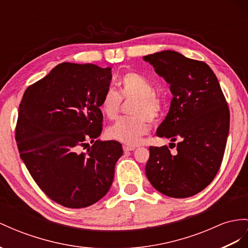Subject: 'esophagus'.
I'll list each match as a JSON object with an SVG mask.
<instances>
[{"label":"esophagus","mask_w":248,"mask_h":248,"mask_svg":"<svg viewBox=\"0 0 248 248\" xmlns=\"http://www.w3.org/2000/svg\"><path fill=\"white\" fill-rule=\"evenodd\" d=\"M123 149H124V152H129V151L135 150V147H131V145H124Z\"/></svg>","instance_id":"1"}]
</instances>
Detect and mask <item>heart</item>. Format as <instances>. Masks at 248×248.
Returning a JSON list of instances; mask_svg holds the SVG:
<instances>
[{
	"mask_svg": "<svg viewBox=\"0 0 248 248\" xmlns=\"http://www.w3.org/2000/svg\"><path fill=\"white\" fill-rule=\"evenodd\" d=\"M118 92L107 89L99 101V109L109 120L116 119L123 99H133L130 113L108 129V136L125 144L135 145L148 134L151 122H157L162 113V97L152 81L136 72H126L118 80Z\"/></svg>",
	"mask_w": 248,
	"mask_h": 248,
	"instance_id": "b5f03b06",
	"label": "heart"
}]
</instances>
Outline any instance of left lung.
<instances>
[{"mask_svg": "<svg viewBox=\"0 0 248 248\" xmlns=\"http://www.w3.org/2000/svg\"><path fill=\"white\" fill-rule=\"evenodd\" d=\"M170 85L173 94L158 137L170 138L176 153L167 145L150 147L145 166L151 185L173 198H187L204 189L217 175L230 131V109L218 78L207 63L167 50L143 56Z\"/></svg>", "mask_w": 248, "mask_h": 248, "instance_id": "1", "label": "left lung"}]
</instances>
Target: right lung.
Instances as JSON below:
<instances>
[{
    "label": "right lung",
    "mask_w": 248,
    "mask_h": 248,
    "mask_svg": "<svg viewBox=\"0 0 248 248\" xmlns=\"http://www.w3.org/2000/svg\"><path fill=\"white\" fill-rule=\"evenodd\" d=\"M111 79V68L62 62L26 89L18 107L22 160L43 192L65 207L90 206L112 186L122 144L95 140L103 131L99 101Z\"/></svg>",
    "instance_id": "1"
}]
</instances>
